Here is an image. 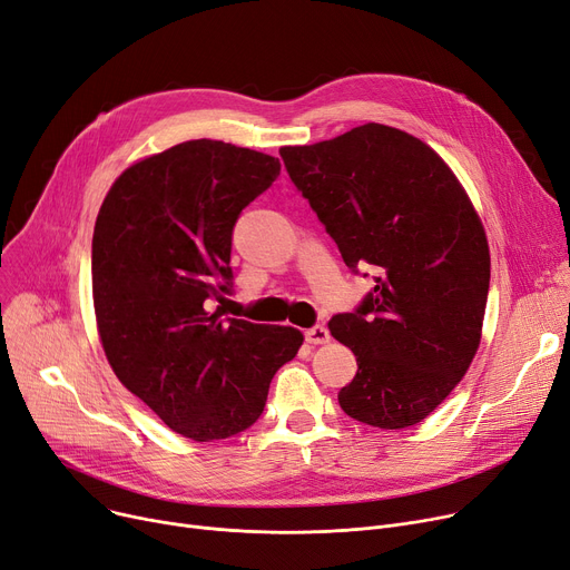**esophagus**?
Returning a JSON list of instances; mask_svg holds the SVG:
<instances>
[{"instance_id": "34e87169", "label": "esophagus", "mask_w": 570, "mask_h": 570, "mask_svg": "<svg viewBox=\"0 0 570 570\" xmlns=\"http://www.w3.org/2000/svg\"><path fill=\"white\" fill-rule=\"evenodd\" d=\"M305 340L309 344H327L331 342V333H327V327H323V325H314L305 333Z\"/></svg>"}]
</instances>
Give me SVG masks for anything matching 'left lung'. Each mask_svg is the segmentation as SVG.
Returning <instances> with one entry per match:
<instances>
[{
  "label": "left lung",
  "mask_w": 570,
  "mask_h": 570,
  "mask_svg": "<svg viewBox=\"0 0 570 570\" xmlns=\"http://www.w3.org/2000/svg\"><path fill=\"white\" fill-rule=\"evenodd\" d=\"M279 155L351 273H374L327 323L357 361L340 406L381 430L421 423L481 344L490 249L466 191L423 140L374 122Z\"/></svg>",
  "instance_id": "8db88e82"
}]
</instances>
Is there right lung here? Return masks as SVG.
Returning <instances> with one entry per match:
<instances>
[{
	"label": "right lung",
	"instance_id": "add662e5",
	"mask_svg": "<svg viewBox=\"0 0 570 570\" xmlns=\"http://www.w3.org/2000/svg\"><path fill=\"white\" fill-rule=\"evenodd\" d=\"M279 159L224 140H187L115 179L92 237L99 335L117 379L177 434L228 439L252 428L303 333L209 312L233 291L243 209Z\"/></svg>",
	"mask_w": 570,
	"mask_h": 570
}]
</instances>
